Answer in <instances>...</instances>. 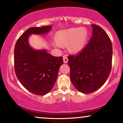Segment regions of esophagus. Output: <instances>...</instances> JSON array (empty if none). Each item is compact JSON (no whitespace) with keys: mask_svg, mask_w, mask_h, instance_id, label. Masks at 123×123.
I'll list each match as a JSON object with an SVG mask.
<instances>
[{"mask_svg":"<svg viewBox=\"0 0 123 123\" xmlns=\"http://www.w3.org/2000/svg\"><path fill=\"white\" fill-rule=\"evenodd\" d=\"M63 61H64V63H68V59L66 56H63Z\"/></svg>","mask_w":123,"mask_h":123,"instance_id":"obj_1","label":"esophagus"}]
</instances>
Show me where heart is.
<instances>
[{"label": "heart", "instance_id": "obj_1", "mask_svg": "<svg viewBox=\"0 0 123 123\" xmlns=\"http://www.w3.org/2000/svg\"><path fill=\"white\" fill-rule=\"evenodd\" d=\"M87 32L84 28H72L59 32L57 35V41L54 44L58 48L62 45H69V50L72 52L81 50L86 43Z\"/></svg>", "mask_w": 123, "mask_h": 123}]
</instances>
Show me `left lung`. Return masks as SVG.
<instances>
[{
    "mask_svg": "<svg viewBox=\"0 0 123 123\" xmlns=\"http://www.w3.org/2000/svg\"><path fill=\"white\" fill-rule=\"evenodd\" d=\"M92 36L77 54L69 55L70 80L77 90L90 93L105 83L112 66V46L105 31L92 25Z\"/></svg>",
    "mask_w": 123,
    "mask_h": 123,
    "instance_id": "8db88e82",
    "label": "left lung"
}]
</instances>
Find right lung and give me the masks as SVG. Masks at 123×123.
<instances>
[{"instance_id":"add662e5","label":"right lung","mask_w":123,"mask_h":123,"mask_svg":"<svg viewBox=\"0 0 123 123\" xmlns=\"http://www.w3.org/2000/svg\"><path fill=\"white\" fill-rule=\"evenodd\" d=\"M51 26L31 27L17 40L14 48V63L16 76L25 88L37 95L49 93L54 85L62 56H54L46 50H35L28 39L31 34H46Z\"/></svg>"}]
</instances>
